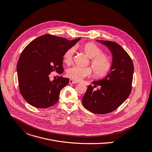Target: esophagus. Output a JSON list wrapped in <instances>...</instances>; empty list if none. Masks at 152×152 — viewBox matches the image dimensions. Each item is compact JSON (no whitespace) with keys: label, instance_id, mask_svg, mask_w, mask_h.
I'll return each mask as SVG.
<instances>
[{"label":"esophagus","instance_id":"esophagus-1","mask_svg":"<svg viewBox=\"0 0 152 152\" xmlns=\"http://www.w3.org/2000/svg\"><path fill=\"white\" fill-rule=\"evenodd\" d=\"M69 84H77V82L76 81H75L72 79H70V80H69Z\"/></svg>","mask_w":152,"mask_h":152}]
</instances>
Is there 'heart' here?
I'll list each match as a JSON object with an SVG mask.
<instances>
[{
  "label": "heart",
  "instance_id": "heart-1",
  "mask_svg": "<svg viewBox=\"0 0 152 152\" xmlns=\"http://www.w3.org/2000/svg\"><path fill=\"white\" fill-rule=\"evenodd\" d=\"M82 50L91 59L90 63L96 77H104L111 72L112 62L108 57L103 54V51L99 47L93 43L89 42L82 47ZM74 53V47L70 48L65 52L63 59L65 64H69L72 62ZM92 70L90 67H82L77 65L68 68L66 72L67 77L76 81H80L84 77L90 76Z\"/></svg>",
  "mask_w": 152,
  "mask_h": 152
}]
</instances>
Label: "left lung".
I'll use <instances>...</instances> for the list:
<instances>
[{
    "label": "left lung",
    "mask_w": 152,
    "mask_h": 152,
    "mask_svg": "<svg viewBox=\"0 0 152 152\" xmlns=\"http://www.w3.org/2000/svg\"><path fill=\"white\" fill-rule=\"evenodd\" d=\"M108 48L112 55V70L102 79L93 81L82 98V104L96 114H107L115 110L129 97L132 91L134 66L128 53L119 44L96 40ZM96 85L101 88L93 90Z\"/></svg>",
    "instance_id": "8db88e82"
}]
</instances>
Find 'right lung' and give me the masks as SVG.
I'll return each mask as SVG.
<instances>
[{"mask_svg":"<svg viewBox=\"0 0 152 152\" xmlns=\"http://www.w3.org/2000/svg\"><path fill=\"white\" fill-rule=\"evenodd\" d=\"M80 38L68 40L50 34L41 36L31 42L22 51L17 64L20 92L32 106L47 108L56 104L61 90L69 79L60 76L50 81L51 72L61 74L65 52Z\"/></svg>","mask_w":152,"mask_h":152,"instance_id":"1","label":"right lung"}]
</instances>
